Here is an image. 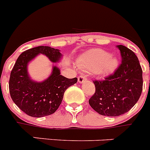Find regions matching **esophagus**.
Returning a JSON list of instances; mask_svg holds the SVG:
<instances>
[{"instance_id":"1","label":"esophagus","mask_w":150,"mask_h":150,"mask_svg":"<svg viewBox=\"0 0 150 150\" xmlns=\"http://www.w3.org/2000/svg\"><path fill=\"white\" fill-rule=\"evenodd\" d=\"M86 78H85L83 75H80L78 78V81L79 83H83V82L86 81Z\"/></svg>"}]
</instances>
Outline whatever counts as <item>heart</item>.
Returning <instances> with one entry per match:
<instances>
[{"label": "heart", "mask_w": 150, "mask_h": 150, "mask_svg": "<svg viewBox=\"0 0 150 150\" xmlns=\"http://www.w3.org/2000/svg\"><path fill=\"white\" fill-rule=\"evenodd\" d=\"M77 64L82 70L96 72L98 75L105 77L117 69L119 59L115 54H109L101 49H92L81 54Z\"/></svg>", "instance_id": "obj_1"}]
</instances>
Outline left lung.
Segmentation results:
<instances>
[{"instance_id":"8db88e82","label":"left lung","mask_w":150,"mask_h":150,"mask_svg":"<svg viewBox=\"0 0 150 150\" xmlns=\"http://www.w3.org/2000/svg\"><path fill=\"white\" fill-rule=\"evenodd\" d=\"M122 63L113 75L104 81H95L96 92L89 100L95 111L104 116L115 117L135 106L143 88L142 69L131 50L118 45Z\"/></svg>"}]
</instances>
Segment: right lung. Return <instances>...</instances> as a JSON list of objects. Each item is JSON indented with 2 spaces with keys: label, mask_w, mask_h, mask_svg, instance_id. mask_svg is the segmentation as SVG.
I'll return each instance as SVG.
<instances>
[{
  "label": "right lung",
  "mask_w": 150,
  "mask_h": 150,
  "mask_svg": "<svg viewBox=\"0 0 150 150\" xmlns=\"http://www.w3.org/2000/svg\"><path fill=\"white\" fill-rule=\"evenodd\" d=\"M47 56L51 62L61 61L63 54L59 50L50 47L29 49L19 55L9 78V92L14 103L28 115L41 117L53 114L63 100L66 89L77 83V78H67L61 75L60 69L52 66L50 76L43 81L30 78L28 65L38 54Z\"/></svg>",
  "instance_id": "right-lung-1"
}]
</instances>
